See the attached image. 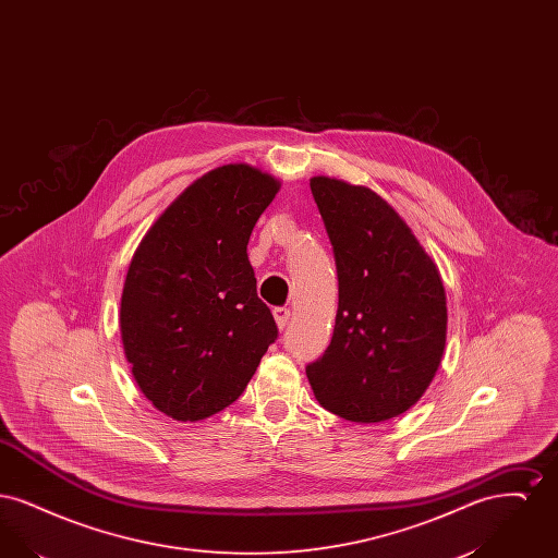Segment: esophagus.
<instances>
[{"instance_id":"34e87169","label":"esophagus","mask_w":558,"mask_h":558,"mask_svg":"<svg viewBox=\"0 0 558 558\" xmlns=\"http://www.w3.org/2000/svg\"><path fill=\"white\" fill-rule=\"evenodd\" d=\"M274 318H276L278 328L284 330L287 324H289V318H291V310H287V307H276V310H274Z\"/></svg>"}]
</instances>
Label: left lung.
Masks as SVG:
<instances>
[{
	"mask_svg": "<svg viewBox=\"0 0 558 558\" xmlns=\"http://www.w3.org/2000/svg\"><path fill=\"white\" fill-rule=\"evenodd\" d=\"M339 278L332 341L307 378L322 408L383 423L423 398L446 347V291L437 266L396 209L371 187L310 182Z\"/></svg>",
	"mask_w": 558,
	"mask_h": 558,
	"instance_id": "obj_1",
	"label": "left lung"
}]
</instances>
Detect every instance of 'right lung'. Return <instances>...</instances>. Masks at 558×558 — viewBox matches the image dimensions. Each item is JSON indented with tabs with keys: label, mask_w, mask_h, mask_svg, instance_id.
<instances>
[{
	"label": "right lung",
	"mask_w": 558,
	"mask_h": 558,
	"mask_svg": "<svg viewBox=\"0 0 558 558\" xmlns=\"http://www.w3.org/2000/svg\"><path fill=\"white\" fill-rule=\"evenodd\" d=\"M278 187L255 167H217L180 194L133 255L121 296L125 357L142 393L175 421L234 403L278 339L246 255Z\"/></svg>",
	"instance_id": "1"
}]
</instances>
